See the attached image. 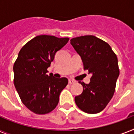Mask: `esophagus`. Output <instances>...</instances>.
<instances>
[{
	"label": "esophagus",
	"instance_id": "esophagus-1",
	"mask_svg": "<svg viewBox=\"0 0 134 134\" xmlns=\"http://www.w3.org/2000/svg\"><path fill=\"white\" fill-rule=\"evenodd\" d=\"M74 83H75V81H73V80H71V79L69 80V84H74Z\"/></svg>",
	"mask_w": 134,
	"mask_h": 134
}]
</instances>
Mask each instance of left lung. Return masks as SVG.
I'll return each instance as SVG.
<instances>
[{
	"instance_id": "1",
	"label": "left lung",
	"mask_w": 134,
	"mask_h": 134,
	"mask_svg": "<svg viewBox=\"0 0 134 134\" xmlns=\"http://www.w3.org/2000/svg\"><path fill=\"white\" fill-rule=\"evenodd\" d=\"M70 42L81 58L84 70L92 74L89 84L79 82L83 90L75 97L76 104L87 113H98L105 108L115 92L120 74L117 55L108 43L93 35L77 37Z\"/></svg>"
}]
</instances>
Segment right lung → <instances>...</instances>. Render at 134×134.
Listing matches in <instances>:
<instances>
[{
  "instance_id": "right-lung-1",
  "label": "right lung",
  "mask_w": 134,
  "mask_h": 134,
  "mask_svg": "<svg viewBox=\"0 0 134 134\" xmlns=\"http://www.w3.org/2000/svg\"><path fill=\"white\" fill-rule=\"evenodd\" d=\"M68 37L38 35L20 50L14 64V84L22 103L36 114H46L58 104L59 96L68 83L67 78L47 75V68Z\"/></svg>"
}]
</instances>
